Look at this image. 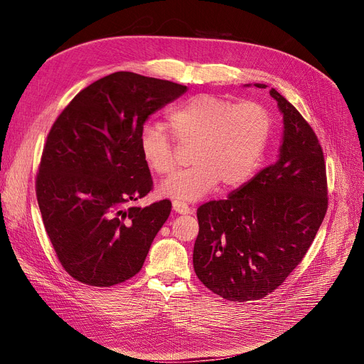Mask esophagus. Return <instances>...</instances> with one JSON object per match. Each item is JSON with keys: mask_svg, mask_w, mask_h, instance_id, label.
<instances>
[{"mask_svg": "<svg viewBox=\"0 0 364 364\" xmlns=\"http://www.w3.org/2000/svg\"><path fill=\"white\" fill-rule=\"evenodd\" d=\"M172 209H174V211L178 213V214H190V213H192V208H190L183 200H174V202H172Z\"/></svg>", "mask_w": 364, "mask_h": 364, "instance_id": "obj_1", "label": "esophagus"}]
</instances>
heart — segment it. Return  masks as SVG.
Here are the masks:
<instances>
[{
	"label": "heart",
	"mask_w": 364,
	"mask_h": 364,
	"mask_svg": "<svg viewBox=\"0 0 364 364\" xmlns=\"http://www.w3.org/2000/svg\"><path fill=\"white\" fill-rule=\"evenodd\" d=\"M174 136L183 144H193L190 161L195 164L172 174L161 184V193L196 200L220 183L235 187L250 178L261 164L270 140L273 119L257 102L233 103L214 94H198L168 117ZM140 151L151 171L169 174L176 166V146L159 125L140 132Z\"/></svg>",
	"instance_id": "heart-1"
}]
</instances>
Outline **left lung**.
<instances>
[{"label": "left lung", "mask_w": 364, "mask_h": 364, "mask_svg": "<svg viewBox=\"0 0 364 364\" xmlns=\"http://www.w3.org/2000/svg\"><path fill=\"white\" fill-rule=\"evenodd\" d=\"M270 94L284 124L279 159L227 199L198 208L195 273L228 301L261 299L279 288L307 254L328 211L326 165L316 132L282 94L274 88Z\"/></svg>", "instance_id": "left-lung-1"}]
</instances>
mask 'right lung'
<instances>
[{"label": "right lung", "instance_id": "right-lung-1", "mask_svg": "<svg viewBox=\"0 0 364 364\" xmlns=\"http://www.w3.org/2000/svg\"><path fill=\"white\" fill-rule=\"evenodd\" d=\"M186 85L114 72L75 95L54 121L36 174V199L54 252L75 280L99 288L136 276L171 213L140 151L149 114Z\"/></svg>", "mask_w": 364, "mask_h": 364}]
</instances>
